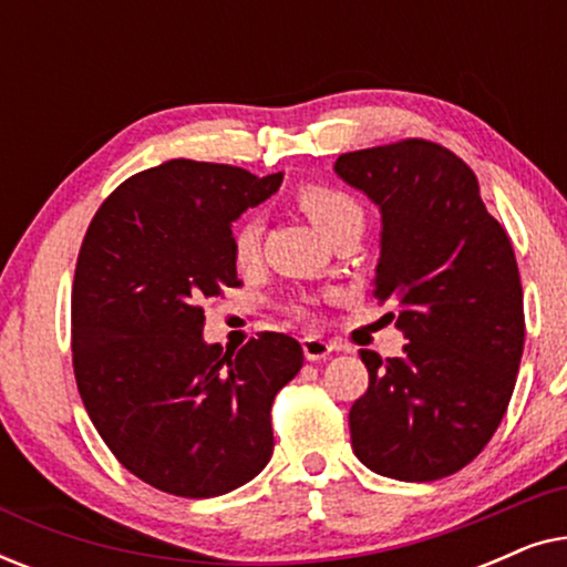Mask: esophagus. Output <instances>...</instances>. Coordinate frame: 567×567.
Instances as JSON below:
<instances>
[{"mask_svg": "<svg viewBox=\"0 0 567 567\" xmlns=\"http://www.w3.org/2000/svg\"><path fill=\"white\" fill-rule=\"evenodd\" d=\"M301 351H305L307 361H320V359H324V355H330L332 346L328 343V340H322L317 336H305L301 338Z\"/></svg>", "mask_w": 567, "mask_h": 567, "instance_id": "esophagus-1", "label": "esophagus"}]
</instances>
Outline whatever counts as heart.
<instances>
[{
  "label": "heart",
  "mask_w": 567,
  "mask_h": 567,
  "mask_svg": "<svg viewBox=\"0 0 567 567\" xmlns=\"http://www.w3.org/2000/svg\"><path fill=\"white\" fill-rule=\"evenodd\" d=\"M293 206L322 231V237H332V231H338L348 221H363V208L359 206L351 193L336 188V185L324 183H301L297 190L291 193ZM260 239L262 227L258 219L247 216V219L237 221L231 227L229 247H231V260L239 270L252 268L260 260ZM293 315L307 317L309 309L305 305L293 307Z\"/></svg>",
  "instance_id": "b5f03b06"
}]
</instances>
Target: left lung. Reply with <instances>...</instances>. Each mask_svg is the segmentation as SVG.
Here are the masks:
<instances>
[{
    "mask_svg": "<svg viewBox=\"0 0 567 567\" xmlns=\"http://www.w3.org/2000/svg\"><path fill=\"white\" fill-rule=\"evenodd\" d=\"M336 173L382 208L379 301L405 332L400 359L361 351L369 390L351 444L377 475L431 483L493 439L524 353V291L506 229L472 169L429 138L340 154Z\"/></svg>",
    "mask_w": 567,
    "mask_h": 567,
    "instance_id": "left-lung-1",
    "label": "left lung"
}]
</instances>
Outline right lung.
Listing matches in <instances>:
<instances>
[{"label":"right lung","mask_w":567,"mask_h":567,"mask_svg":"<svg viewBox=\"0 0 567 567\" xmlns=\"http://www.w3.org/2000/svg\"><path fill=\"white\" fill-rule=\"evenodd\" d=\"M216 162L131 175L92 216L72 286V363L90 421L146 485L214 498L274 454L270 405L305 353L284 332L239 351L204 343V301L243 281L231 221L278 190Z\"/></svg>","instance_id":"obj_1"}]
</instances>
